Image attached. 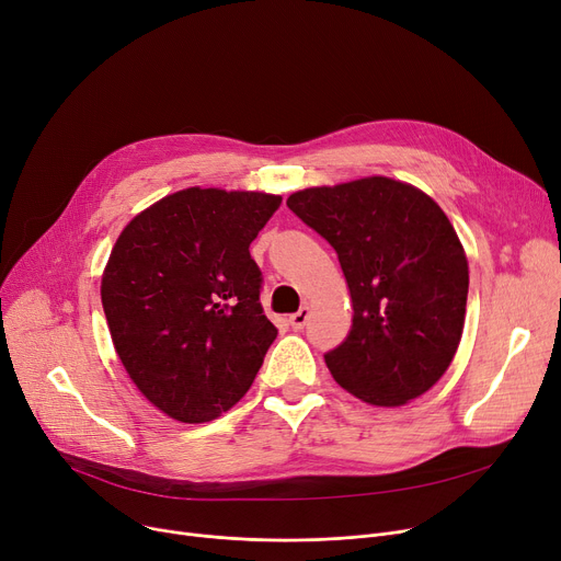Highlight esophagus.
<instances>
[{"mask_svg":"<svg viewBox=\"0 0 561 561\" xmlns=\"http://www.w3.org/2000/svg\"><path fill=\"white\" fill-rule=\"evenodd\" d=\"M307 321H309V307H300L294 316H290V319H288V323H290V328H294V330H302L305 325H307Z\"/></svg>","mask_w":561,"mask_h":561,"instance_id":"1","label":"esophagus"}]
</instances>
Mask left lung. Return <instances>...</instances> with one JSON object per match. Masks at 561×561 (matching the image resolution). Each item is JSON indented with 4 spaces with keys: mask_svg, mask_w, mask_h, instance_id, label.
<instances>
[{
    "mask_svg": "<svg viewBox=\"0 0 561 561\" xmlns=\"http://www.w3.org/2000/svg\"><path fill=\"white\" fill-rule=\"evenodd\" d=\"M286 206L334 248L353 325L325 355L332 378L378 408H399L443 378L468 305V256L445 210L387 176L305 187Z\"/></svg>",
    "mask_w": 561,
    "mask_h": 561,
    "instance_id": "left-lung-1",
    "label": "left lung"
}]
</instances>
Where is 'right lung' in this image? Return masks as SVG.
<instances>
[{
    "mask_svg": "<svg viewBox=\"0 0 561 561\" xmlns=\"http://www.w3.org/2000/svg\"><path fill=\"white\" fill-rule=\"evenodd\" d=\"M279 194L185 187L116 238L101 282L114 351L167 417H220L252 387L277 328L259 302L250 242Z\"/></svg>",
    "mask_w": 561,
    "mask_h": 561,
    "instance_id": "obj_1",
    "label": "right lung"
}]
</instances>
